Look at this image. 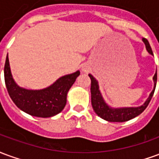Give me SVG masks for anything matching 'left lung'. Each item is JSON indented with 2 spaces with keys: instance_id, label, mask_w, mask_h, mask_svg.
<instances>
[{
  "instance_id": "left-lung-1",
  "label": "left lung",
  "mask_w": 159,
  "mask_h": 159,
  "mask_svg": "<svg viewBox=\"0 0 159 159\" xmlns=\"http://www.w3.org/2000/svg\"><path fill=\"white\" fill-rule=\"evenodd\" d=\"M142 41L146 45L147 51L151 55H153L152 50L151 48V46L149 42L146 38H142ZM90 79H91V103L93 107V111L95 113L104 120H107L108 122H126L129 120L132 119L134 117L139 116L140 113H142L144 110L146 109L150 103L152 98L153 96L156 84H157V70L153 76V83L154 87L152 91L149 94V97L147 98L145 103L137 107H118V108H113L108 106L106 101L103 99V96L100 93V89H99V83L94 77L91 74H89Z\"/></svg>"
}]
</instances>
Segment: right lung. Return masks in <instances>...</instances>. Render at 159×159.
<instances>
[{
  "instance_id": "add662e5",
  "label": "right lung",
  "mask_w": 159,
  "mask_h": 159,
  "mask_svg": "<svg viewBox=\"0 0 159 159\" xmlns=\"http://www.w3.org/2000/svg\"><path fill=\"white\" fill-rule=\"evenodd\" d=\"M79 75L80 71L76 70L59 77L48 88L38 90L26 89L19 87L13 79L8 56H7L4 67L6 87L12 101L20 110L38 117H53L62 111L66 105L68 91Z\"/></svg>"
}]
</instances>
